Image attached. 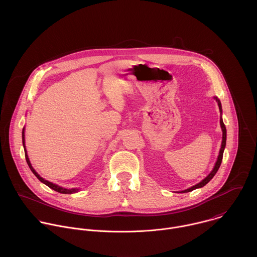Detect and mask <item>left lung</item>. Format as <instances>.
Returning <instances> with one entry per match:
<instances>
[{"mask_svg":"<svg viewBox=\"0 0 257 257\" xmlns=\"http://www.w3.org/2000/svg\"><path fill=\"white\" fill-rule=\"evenodd\" d=\"M215 99L217 100V102H218V105H219V108H220V110L221 111V105H220V100L218 99V98H216L215 97ZM220 126H221V131H222V142H221V147H220V154H219V156H218V160H217V162H216V164H215V167H214V169H213V171L203 180V181H201L200 183L197 184V185H195V186H193V187H191V188H189V189H187V190H184V191H181L180 193H187V192H191V191H193V190H195V189H197V188H201V187H203V186H205L206 184L208 183L214 176H215V174L217 173V171L219 170V168H220V163H221V160H222V155H223V150H224V147H225V143H226V130H225V125H224V123H223V121H222V118L220 117Z\"/></svg>","mask_w":257,"mask_h":257,"instance_id":"1","label":"left lung"}]
</instances>
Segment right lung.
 I'll use <instances>...</instances> for the list:
<instances>
[{
	"label": "right lung",
	"mask_w": 257,
	"mask_h": 257,
	"mask_svg": "<svg viewBox=\"0 0 257 257\" xmlns=\"http://www.w3.org/2000/svg\"><path fill=\"white\" fill-rule=\"evenodd\" d=\"M23 145H24V148H25V155H26V160H27V162H28V165L30 166L32 172L37 176V179H38L40 182L45 184L46 186H48L49 188H51L52 190H54V191H56V192H58V193H62V194H72V193L78 192V189H65V188H62V187H60V186H58V185H55V184L51 183V182H49V181H47V180H44L43 178H41V177L37 174V172H36V170L33 168V166H32V164H31V162H30V159H29V156H28V153H27V150H26V147H25V128L23 130Z\"/></svg>",
	"instance_id": "right-lung-1"
}]
</instances>
